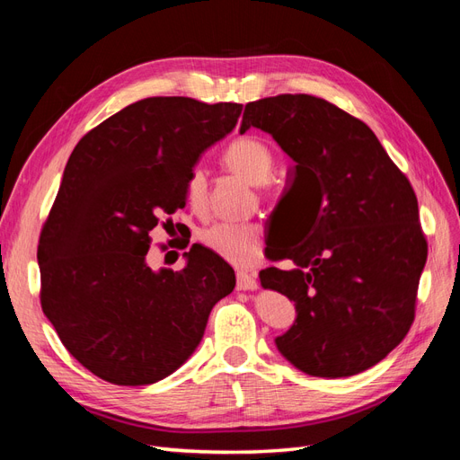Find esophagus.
<instances>
[{
    "mask_svg": "<svg viewBox=\"0 0 460 460\" xmlns=\"http://www.w3.org/2000/svg\"><path fill=\"white\" fill-rule=\"evenodd\" d=\"M259 282L255 274L245 272V270H238V289L242 291H249V289H257Z\"/></svg>",
    "mask_w": 460,
    "mask_h": 460,
    "instance_id": "1",
    "label": "esophagus"
}]
</instances>
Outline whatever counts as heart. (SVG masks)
<instances>
[{
	"label": "heart",
	"mask_w": 460,
	"mask_h": 460,
	"mask_svg": "<svg viewBox=\"0 0 460 460\" xmlns=\"http://www.w3.org/2000/svg\"><path fill=\"white\" fill-rule=\"evenodd\" d=\"M222 164L249 184H264L274 169L270 147L253 136L235 137L222 153ZM188 203L201 211L207 201V176L201 169L191 171L186 182ZM208 252L238 267H252L261 257L264 232L257 222H218L199 234Z\"/></svg>",
	"instance_id": "obj_1"
}]
</instances>
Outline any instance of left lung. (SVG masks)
Here are the masks:
<instances>
[{
  "mask_svg": "<svg viewBox=\"0 0 460 460\" xmlns=\"http://www.w3.org/2000/svg\"><path fill=\"white\" fill-rule=\"evenodd\" d=\"M269 132L288 172L296 238L280 235L261 286L296 303L297 318L276 347L318 378H345L380 363L407 336L428 257L409 178L363 120L307 93L245 105L240 132ZM302 245L299 246L298 243Z\"/></svg>",
  "mask_w": 460,
  "mask_h": 460,
  "instance_id": "obj_1",
  "label": "left lung"
}]
</instances>
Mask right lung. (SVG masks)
I'll list each match as a JSON object with an SVG mask.
<instances>
[{
    "instance_id": "right-lung-1",
    "label": "right lung",
    "mask_w": 460,
    "mask_h": 460,
    "mask_svg": "<svg viewBox=\"0 0 460 460\" xmlns=\"http://www.w3.org/2000/svg\"><path fill=\"white\" fill-rule=\"evenodd\" d=\"M240 103L146 97L76 144L40 234V303L59 340L97 378L147 385L196 351L230 264L191 245L184 270H153L149 232L186 205L201 153L238 122ZM164 225V222H163Z\"/></svg>"
}]
</instances>
